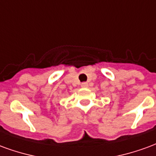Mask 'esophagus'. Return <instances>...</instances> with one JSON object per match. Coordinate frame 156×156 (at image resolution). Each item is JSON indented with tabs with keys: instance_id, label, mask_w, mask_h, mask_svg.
<instances>
[{
	"instance_id": "34e87169",
	"label": "esophagus",
	"mask_w": 156,
	"mask_h": 156,
	"mask_svg": "<svg viewBox=\"0 0 156 156\" xmlns=\"http://www.w3.org/2000/svg\"><path fill=\"white\" fill-rule=\"evenodd\" d=\"M81 86L82 87H83V88H87V87L88 86V83H86V82H84V83H82Z\"/></svg>"
}]
</instances>
